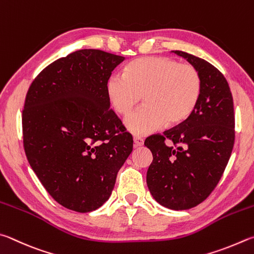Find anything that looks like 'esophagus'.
Wrapping results in <instances>:
<instances>
[{
    "instance_id": "34e87169",
    "label": "esophagus",
    "mask_w": 254,
    "mask_h": 254,
    "mask_svg": "<svg viewBox=\"0 0 254 254\" xmlns=\"http://www.w3.org/2000/svg\"><path fill=\"white\" fill-rule=\"evenodd\" d=\"M144 145V139L140 138V137H135L134 138V147H140V146Z\"/></svg>"
}]
</instances>
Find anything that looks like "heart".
<instances>
[{
  "mask_svg": "<svg viewBox=\"0 0 254 254\" xmlns=\"http://www.w3.org/2000/svg\"><path fill=\"white\" fill-rule=\"evenodd\" d=\"M111 105L120 115H127L138 104L144 107L127 116L125 126L136 136H145L164 126H176L190 117L201 93V78L193 65L164 57L137 59L114 73L107 81Z\"/></svg>",
  "mask_w": 254,
  "mask_h": 254,
  "instance_id": "obj_1",
  "label": "heart"
}]
</instances>
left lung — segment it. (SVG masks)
<instances>
[{"instance_id": "left-lung-1", "label": "left lung", "mask_w": 254, "mask_h": 254, "mask_svg": "<svg viewBox=\"0 0 254 254\" xmlns=\"http://www.w3.org/2000/svg\"><path fill=\"white\" fill-rule=\"evenodd\" d=\"M172 52L197 70L201 93L185 122L145 140L153 154L146 182L155 201L179 211L202 203L221 180L234 145V109L229 83L214 65L188 52Z\"/></svg>"}]
</instances>
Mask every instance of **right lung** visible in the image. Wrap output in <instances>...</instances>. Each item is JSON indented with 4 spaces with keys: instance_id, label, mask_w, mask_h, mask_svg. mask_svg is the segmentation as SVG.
I'll list each match as a JSON object with an SVG mask.
<instances>
[{
    "instance_id": "1",
    "label": "right lung",
    "mask_w": 254,
    "mask_h": 254,
    "mask_svg": "<svg viewBox=\"0 0 254 254\" xmlns=\"http://www.w3.org/2000/svg\"><path fill=\"white\" fill-rule=\"evenodd\" d=\"M124 60L78 50L44 68L26 93V158L47 192L69 210L88 213L104 205L132 150V137L110 109L107 92L111 72Z\"/></svg>"
}]
</instances>
